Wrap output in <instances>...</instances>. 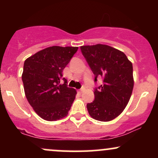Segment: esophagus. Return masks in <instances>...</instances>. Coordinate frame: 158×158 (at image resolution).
I'll return each instance as SVG.
<instances>
[{"label": "esophagus", "mask_w": 158, "mask_h": 158, "mask_svg": "<svg viewBox=\"0 0 158 158\" xmlns=\"http://www.w3.org/2000/svg\"><path fill=\"white\" fill-rule=\"evenodd\" d=\"M85 90L84 88H81V89H80V90H78V92H79V94H81V93H82V92H83V90Z\"/></svg>", "instance_id": "34e87169"}]
</instances>
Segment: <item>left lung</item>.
Masks as SVG:
<instances>
[{
  "label": "left lung",
  "instance_id": "obj_1",
  "mask_svg": "<svg viewBox=\"0 0 158 158\" xmlns=\"http://www.w3.org/2000/svg\"><path fill=\"white\" fill-rule=\"evenodd\" d=\"M81 51L95 78L102 84L94 90L95 99L87 104L92 118L102 122L115 119L123 111L134 88L133 66L125 53L106 44L81 46Z\"/></svg>",
  "mask_w": 158,
  "mask_h": 158
}]
</instances>
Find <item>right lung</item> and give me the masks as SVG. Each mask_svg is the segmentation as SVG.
I'll list each match as a JSON object with an SVG mask.
<instances>
[{"instance_id":"1","label":"right lung","mask_w":158,"mask_h":158,"mask_svg":"<svg viewBox=\"0 0 158 158\" xmlns=\"http://www.w3.org/2000/svg\"><path fill=\"white\" fill-rule=\"evenodd\" d=\"M77 50V47L52 46L24 61L21 77L25 95L35 113L44 120L66 117L75 99L77 90L68 88L62 72Z\"/></svg>"}]
</instances>
